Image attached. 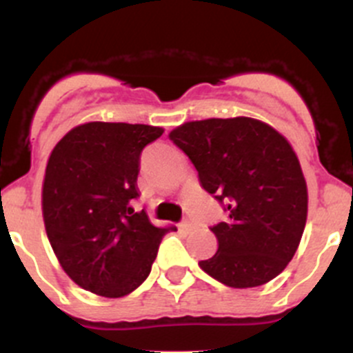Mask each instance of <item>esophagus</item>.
Returning a JSON list of instances; mask_svg holds the SVG:
<instances>
[{"mask_svg":"<svg viewBox=\"0 0 353 353\" xmlns=\"http://www.w3.org/2000/svg\"><path fill=\"white\" fill-rule=\"evenodd\" d=\"M177 229H179L181 232L188 234V232H191V230H193V223H191L190 220H183V222H181L179 225H177Z\"/></svg>","mask_w":353,"mask_h":353,"instance_id":"obj_1","label":"esophagus"}]
</instances>
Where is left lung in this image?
<instances>
[{"instance_id": "left-lung-1", "label": "left lung", "mask_w": 353, "mask_h": 353, "mask_svg": "<svg viewBox=\"0 0 353 353\" xmlns=\"http://www.w3.org/2000/svg\"><path fill=\"white\" fill-rule=\"evenodd\" d=\"M170 140L196 167L199 183L223 212L210 227L219 239L203 272L223 285L258 287L285 270L307 219V186L288 141L251 117L191 121Z\"/></svg>"}]
</instances>
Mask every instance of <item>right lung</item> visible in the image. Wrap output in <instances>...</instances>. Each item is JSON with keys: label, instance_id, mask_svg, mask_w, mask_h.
<instances>
[{"label": "right lung", "instance_id": "1", "mask_svg": "<svg viewBox=\"0 0 353 353\" xmlns=\"http://www.w3.org/2000/svg\"><path fill=\"white\" fill-rule=\"evenodd\" d=\"M162 128L87 123L73 128L49 157L42 215L49 243L77 285L104 297H123L150 275L169 227L160 229L140 198V155Z\"/></svg>", "mask_w": 353, "mask_h": 353}]
</instances>
